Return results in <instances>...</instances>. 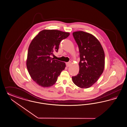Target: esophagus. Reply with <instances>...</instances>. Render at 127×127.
I'll use <instances>...</instances> for the list:
<instances>
[{"mask_svg": "<svg viewBox=\"0 0 127 127\" xmlns=\"http://www.w3.org/2000/svg\"><path fill=\"white\" fill-rule=\"evenodd\" d=\"M71 61H69V62H66V66L67 67H68V66H70V65H71Z\"/></svg>", "mask_w": 127, "mask_h": 127, "instance_id": "34e87169", "label": "esophagus"}]
</instances>
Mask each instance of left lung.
<instances>
[{
    "label": "left lung",
    "mask_w": 127,
    "mask_h": 127,
    "mask_svg": "<svg viewBox=\"0 0 127 127\" xmlns=\"http://www.w3.org/2000/svg\"><path fill=\"white\" fill-rule=\"evenodd\" d=\"M79 47V73L72 77L74 83L81 88H88L95 83L103 72L105 53L99 41L84 31L73 33Z\"/></svg>",
    "instance_id": "left-lung-1"
}]
</instances>
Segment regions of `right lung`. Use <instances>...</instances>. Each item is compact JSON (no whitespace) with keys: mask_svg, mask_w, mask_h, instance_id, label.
<instances>
[{"mask_svg":"<svg viewBox=\"0 0 127 127\" xmlns=\"http://www.w3.org/2000/svg\"><path fill=\"white\" fill-rule=\"evenodd\" d=\"M69 33L58 30H45L40 31L29 46L27 67L31 78L43 87L53 86L66 67L65 62L50 57L58 52L61 41Z\"/></svg>","mask_w":127,"mask_h":127,"instance_id":"obj_1","label":"right lung"}]
</instances>
